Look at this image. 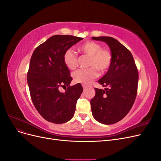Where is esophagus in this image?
<instances>
[{
	"label": "esophagus",
	"mask_w": 161,
	"mask_h": 161,
	"mask_svg": "<svg viewBox=\"0 0 161 161\" xmlns=\"http://www.w3.org/2000/svg\"><path fill=\"white\" fill-rule=\"evenodd\" d=\"M82 87H83V89H86V87H87V86L86 85H82Z\"/></svg>",
	"instance_id": "34e87169"
}]
</instances>
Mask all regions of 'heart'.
Wrapping results in <instances>:
<instances>
[{"mask_svg":"<svg viewBox=\"0 0 161 161\" xmlns=\"http://www.w3.org/2000/svg\"><path fill=\"white\" fill-rule=\"evenodd\" d=\"M79 51L83 55L89 57L88 66L86 69H79L72 74L73 79L76 83L89 84L98 76L107 72L112 64L113 57L111 52L102 48L99 43L92 41L86 42L79 47ZM63 62L70 70H75L78 66V56L71 49L66 50L63 55Z\"/></svg>","mask_w":161,"mask_h":161,"instance_id":"heart-1","label":"heart"}]
</instances>
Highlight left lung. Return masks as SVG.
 <instances>
[{
  "instance_id": "1",
  "label": "left lung",
  "mask_w": 161,
  "mask_h": 161,
  "mask_svg": "<svg viewBox=\"0 0 161 161\" xmlns=\"http://www.w3.org/2000/svg\"><path fill=\"white\" fill-rule=\"evenodd\" d=\"M105 42L111 51L112 64L99 80L105 90L95 88L91 100L92 116L99 122L110 125L122 119L132 108L138 91V72L131 52L111 37H92Z\"/></svg>"
}]
</instances>
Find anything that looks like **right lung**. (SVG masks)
<instances>
[{"label": "right lung", "mask_w": 161, "mask_h": 161, "mask_svg": "<svg viewBox=\"0 0 161 161\" xmlns=\"http://www.w3.org/2000/svg\"><path fill=\"white\" fill-rule=\"evenodd\" d=\"M82 37L56 35L37 46L31 56L27 83L36 109L53 124L67 122L74 116L77 100L83 89L80 84L69 86L72 78L63 62L64 52ZM67 86L61 93L60 87Z\"/></svg>", "instance_id": "1"}]
</instances>
